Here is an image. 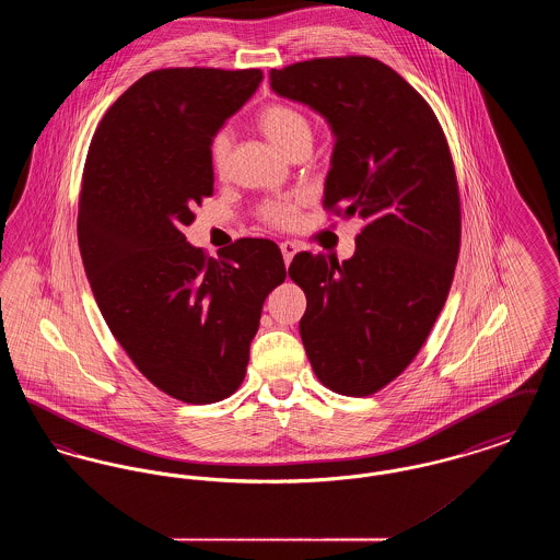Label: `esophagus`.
<instances>
[{"label": "esophagus", "mask_w": 560, "mask_h": 560, "mask_svg": "<svg viewBox=\"0 0 560 560\" xmlns=\"http://www.w3.org/2000/svg\"><path fill=\"white\" fill-rule=\"evenodd\" d=\"M279 247H281V254H283L285 267H290V262H292L293 256L298 254V245H295L293 241H283Z\"/></svg>", "instance_id": "1"}]
</instances>
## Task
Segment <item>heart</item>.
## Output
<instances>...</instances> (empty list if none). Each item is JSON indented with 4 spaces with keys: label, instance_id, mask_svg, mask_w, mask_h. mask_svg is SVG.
<instances>
[{
    "label": "heart",
    "instance_id": "obj_1",
    "mask_svg": "<svg viewBox=\"0 0 560 560\" xmlns=\"http://www.w3.org/2000/svg\"><path fill=\"white\" fill-rule=\"evenodd\" d=\"M258 126L268 140L281 151L292 153L298 144L311 142L313 132L308 119L288 105H268L258 115ZM231 149V136L229 132H220L212 142V163L215 170H220L226 161ZM295 206L292 203H270L265 210V218L277 226H290L295 222Z\"/></svg>",
    "mask_w": 560,
    "mask_h": 560
}]
</instances>
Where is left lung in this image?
<instances>
[{"instance_id": "8db88e82", "label": "left lung", "mask_w": 560, "mask_h": 560, "mask_svg": "<svg viewBox=\"0 0 560 560\" xmlns=\"http://www.w3.org/2000/svg\"><path fill=\"white\" fill-rule=\"evenodd\" d=\"M277 96L319 113L334 133L325 206L365 226L345 262L298 254L306 293L302 345L320 382L365 397L395 380L427 342L459 254L452 155L432 108L370 56L270 69Z\"/></svg>"}]
</instances>
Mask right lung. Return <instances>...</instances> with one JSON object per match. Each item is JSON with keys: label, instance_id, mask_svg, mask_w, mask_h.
Returning <instances> with one entry per match:
<instances>
[{"label": "right lung", "instance_id": "1", "mask_svg": "<svg viewBox=\"0 0 560 560\" xmlns=\"http://www.w3.org/2000/svg\"><path fill=\"white\" fill-rule=\"evenodd\" d=\"M260 69H161L132 83L96 128L78 213L81 260L110 334L163 393L215 402L240 388L277 243L241 240L206 258L183 229L212 195V142L258 90Z\"/></svg>", "mask_w": 560, "mask_h": 560}]
</instances>
